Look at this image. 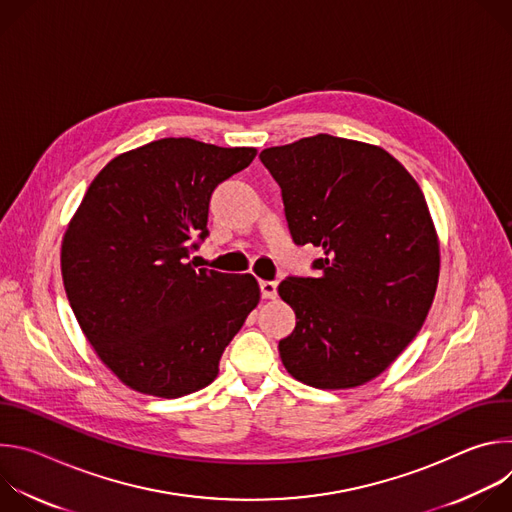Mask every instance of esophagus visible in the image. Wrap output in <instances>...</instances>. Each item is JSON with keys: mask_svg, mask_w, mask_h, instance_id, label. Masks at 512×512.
Wrapping results in <instances>:
<instances>
[{"mask_svg": "<svg viewBox=\"0 0 512 512\" xmlns=\"http://www.w3.org/2000/svg\"><path fill=\"white\" fill-rule=\"evenodd\" d=\"M259 287H261V296L265 300H273L277 298V281H259Z\"/></svg>", "mask_w": 512, "mask_h": 512, "instance_id": "obj_1", "label": "esophagus"}]
</instances>
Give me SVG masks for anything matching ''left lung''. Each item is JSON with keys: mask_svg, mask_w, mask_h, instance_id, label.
Segmentation results:
<instances>
[{"mask_svg": "<svg viewBox=\"0 0 512 512\" xmlns=\"http://www.w3.org/2000/svg\"><path fill=\"white\" fill-rule=\"evenodd\" d=\"M259 160L281 188L291 239L324 249L316 277L277 287L298 318L279 342L283 367L318 389L375 379L421 330L440 275L419 184L385 150L326 133Z\"/></svg>", "mask_w": 512, "mask_h": 512, "instance_id": "8db88e82", "label": "left lung"}]
</instances>
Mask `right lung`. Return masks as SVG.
Segmentation results:
<instances>
[{
  "label": "right lung",
  "instance_id": "1",
  "mask_svg": "<svg viewBox=\"0 0 512 512\" xmlns=\"http://www.w3.org/2000/svg\"><path fill=\"white\" fill-rule=\"evenodd\" d=\"M253 148L166 137L111 160L62 241L66 298L87 340L127 387L178 399L208 387L259 304L253 275L188 261L208 237L212 190Z\"/></svg>",
  "mask_w": 512,
  "mask_h": 512
}]
</instances>
